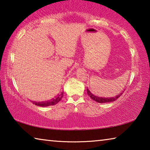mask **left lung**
<instances>
[{"mask_svg": "<svg viewBox=\"0 0 150 150\" xmlns=\"http://www.w3.org/2000/svg\"><path fill=\"white\" fill-rule=\"evenodd\" d=\"M87 92L88 95L90 96L91 98H92V99L94 101H96V102H97L98 103H111V102H114V101H115L116 99H118V98L120 97V96L122 95V93H120V95H116L115 96H112V97H103V96H96L94 94H93L91 92V91L87 88Z\"/></svg>", "mask_w": 150, "mask_h": 150, "instance_id": "left-lung-1", "label": "left lung"}]
</instances>
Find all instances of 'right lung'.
<instances>
[{"label": "right lung", "instance_id": "add662e5", "mask_svg": "<svg viewBox=\"0 0 150 150\" xmlns=\"http://www.w3.org/2000/svg\"><path fill=\"white\" fill-rule=\"evenodd\" d=\"M63 96V92H61L59 94H58L56 97H55L53 99L47 101H45V102H33L32 103L34 104V105L40 106H42V107H45V106H52V105H55L57 104L59 101L62 100V98Z\"/></svg>", "mask_w": 150, "mask_h": 150}]
</instances>
